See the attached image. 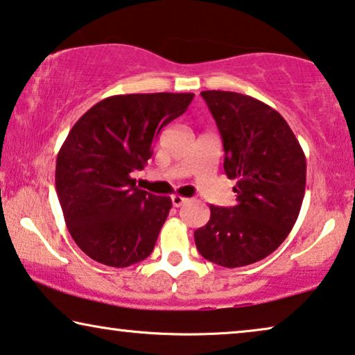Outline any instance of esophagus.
I'll return each mask as SVG.
<instances>
[{
  "label": "esophagus",
  "mask_w": 355,
  "mask_h": 355,
  "mask_svg": "<svg viewBox=\"0 0 355 355\" xmlns=\"http://www.w3.org/2000/svg\"><path fill=\"white\" fill-rule=\"evenodd\" d=\"M187 200H189V198L182 197V196H178V193H174V196L171 197V202H173L174 207H181V205H184V203H187Z\"/></svg>",
  "instance_id": "34e87169"
}]
</instances>
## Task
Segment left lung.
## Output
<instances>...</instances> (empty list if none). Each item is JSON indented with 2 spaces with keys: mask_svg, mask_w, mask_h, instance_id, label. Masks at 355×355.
<instances>
[{
  "mask_svg": "<svg viewBox=\"0 0 355 355\" xmlns=\"http://www.w3.org/2000/svg\"><path fill=\"white\" fill-rule=\"evenodd\" d=\"M216 121L225 173L236 179L234 207L210 205V220L193 232L197 250L213 263L237 268L263 260L283 244L302 207L307 163L278 111L236 92L200 94Z\"/></svg>",
  "mask_w": 355,
  "mask_h": 355,
  "instance_id": "1",
  "label": "left lung"
}]
</instances>
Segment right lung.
I'll return each mask as SVG.
<instances>
[{"label":"right lung","mask_w":355,"mask_h":355,"mask_svg":"<svg viewBox=\"0 0 355 355\" xmlns=\"http://www.w3.org/2000/svg\"><path fill=\"white\" fill-rule=\"evenodd\" d=\"M193 94L114 95L92 106L56 158V192L72 239L98 263L125 268L152 254L171 198L135 186L152 145Z\"/></svg>","instance_id":"obj_1"}]
</instances>
